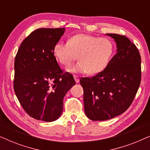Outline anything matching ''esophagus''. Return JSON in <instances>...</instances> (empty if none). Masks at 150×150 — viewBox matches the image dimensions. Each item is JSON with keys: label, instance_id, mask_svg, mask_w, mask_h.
Instances as JSON below:
<instances>
[{"label": "esophagus", "instance_id": "esophagus-1", "mask_svg": "<svg viewBox=\"0 0 150 150\" xmlns=\"http://www.w3.org/2000/svg\"><path fill=\"white\" fill-rule=\"evenodd\" d=\"M74 80H75L76 83H79V77L77 76H76V75H74Z\"/></svg>", "mask_w": 150, "mask_h": 150}]
</instances>
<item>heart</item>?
Wrapping results in <instances>:
<instances>
[{
    "label": "heart",
    "mask_w": 150,
    "mask_h": 150,
    "mask_svg": "<svg viewBox=\"0 0 150 150\" xmlns=\"http://www.w3.org/2000/svg\"><path fill=\"white\" fill-rule=\"evenodd\" d=\"M115 52L114 42L109 38L87 34H77L69 42L59 41L53 48V54L61 64L70 66L79 56L80 61L69 69L71 72H87L98 74L106 68Z\"/></svg>",
    "instance_id": "obj_1"
}]
</instances>
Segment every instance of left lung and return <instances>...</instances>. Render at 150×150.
<instances>
[{
  "label": "left lung",
  "mask_w": 150,
  "mask_h": 150,
  "mask_svg": "<svg viewBox=\"0 0 150 150\" xmlns=\"http://www.w3.org/2000/svg\"><path fill=\"white\" fill-rule=\"evenodd\" d=\"M106 35L116 42V54L104 71L80 81L85 114L93 121L110 120L124 112L141 83V56L136 46L124 35Z\"/></svg>",
  "instance_id": "1"
}]
</instances>
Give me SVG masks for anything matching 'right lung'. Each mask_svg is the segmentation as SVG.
I'll list each match as a JSON object with an SVG mask.
<instances>
[{
	"label": "right lung",
	"instance_id": "obj_1",
	"mask_svg": "<svg viewBox=\"0 0 150 150\" xmlns=\"http://www.w3.org/2000/svg\"><path fill=\"white\" fill-rule=\"evenodd\" d=\"M64 28H38L24 40L14 63L13 89L24 110L38 120L50 122L62 113L63 98L75 85L73 76L63 72L53 48Z\"/></svg>",
	"mask_w": 150,
	"mask_h": 150
}]
</instances>
